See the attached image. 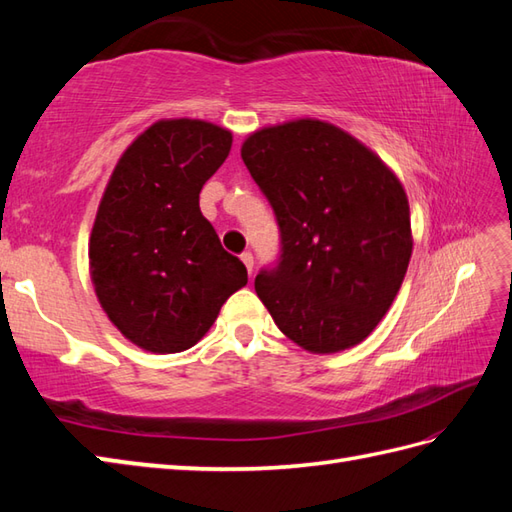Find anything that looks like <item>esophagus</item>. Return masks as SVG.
Listing matches in <instances>:
<instances>
[{
    "label": "esophagus",
    "instance_id": "1",
    "mask_svg": "<svg viewBox=\"0 0 512 512\" xmlns=\"http://www.w3.org/2000/svg\"><path fill=\"white\" fill-rule=\"evenodd\" d=\"M244 262V266H246V270H248V275H253V266H255V257H253V253H242V257H239Z\"/></svg>",
    "mask_w": 512,
    "mask_h": 512
}]
</instances>
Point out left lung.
<instances>
[{
	"label": "left lung",
	"instance_id": "8db88e82",
	"mask_svg": "<svg viewBox=\"0 0 512 512\" xmlns=\"http://www.w3.org/2000/svg\"><path fill=\"white\" fill-rule=\"evenodd\" d=\"M242 160L279 224L277 264L255 277L277 328L314 354L367 339L411 259L400 180L354 136L314 118L250 134Z\"/></svg>",
	"mask_w": 512,
	"mask_h": 512
}]
</instances>
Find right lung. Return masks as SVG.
Masks as SVG:
<instances>
[{"label":"right lung","instance_id":"add662e5","mask_svg":"<svg viewBox=\"0 0 512 512\" xmlns=\"http://www.w3.org/2000/svg\"><path fill=\"white\" fill-rule=\"evenodd\" d=\"M231 143L213 123L158 121L107 182L90 237L92 284L110 321L147 352L189 350L246 286V266L200 211L204 182Z\"/></svg>","mask_w":512,"mask_h":512}]
</instances>
